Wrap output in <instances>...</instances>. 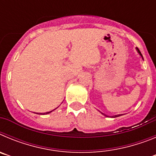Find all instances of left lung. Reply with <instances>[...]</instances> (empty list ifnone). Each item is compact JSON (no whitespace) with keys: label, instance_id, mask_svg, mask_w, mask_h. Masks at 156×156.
I'll list each match as a JSON object with an SVG mask.
<instances>
[{"label":"left lung","instance_id":"1","mask_svg":"<svg viewBox=\"0 0 156 156\" xmlns=\"http://www.w3.org/2000/svg\"><path fill=\"white\" fill-rule=\"evenodd\" d=\"M137 52H138V53L140 54V55L141 56V57H142V55H141V53H140V51H139V49L137 48ZM142 58H143V57H142ZM103 115H105V114H103ZM105 115V116H107V115ZM118 116H120V115H114V116H112V117H114V118H115V117H118Z\"/></svg>","mask_w":156,"mask_h":156}]
</instances>
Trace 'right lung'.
I'll list each match as a JSON object with an SVG mask.
<instances>
[{"label":"right lung","mask_w":156,"mask_h":156,"mask_svg":"<svg viewBox=\"0 0 156 156\" xmlns=\"http://www.w3.org/2000/svg\"><path fill=\"white\" fill-rule=\"evenodd\" d=\"M52 111H53V110H52ZM52 111H51V112H44V113H40V114H41V115H45V114H48V113H50V112H51Z\"/></svg>","instance_id":"1"}]
</instances>
